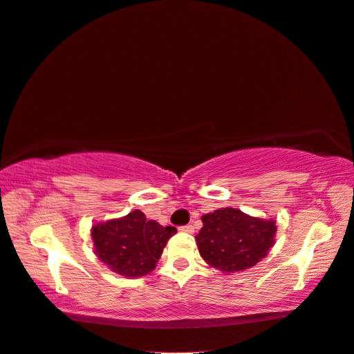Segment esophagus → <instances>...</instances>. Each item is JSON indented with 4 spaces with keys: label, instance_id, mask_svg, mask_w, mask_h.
<instances>
[{
    "label": "esophagus",
    "instance_id": "1",
    "mask_svg": "<svg viewBox=\"0 0 354 354\" xmlns=\"http://www.w3.org/2000/svg\"><path fill=\"white\" fill-rule=\"evenodd\" d=\"M179 230H181V232H186V234H192V232H194V225H191V224L183 225V227H179Z\"/></svg>",
    "mask_w": 354,
    "mask_h": 354
}]
</instances>
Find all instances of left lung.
Here are the masks:
<instances>
[{"instance_id":"8db88e82","label":"left lung","mask_w":354,"mask_h":354,"mask_svg":"<svg viewBox=\"0 0 354 354\" xmlns=\"http://www.w3.org/2000/svg\"><path fill=\"white\" fill-rule=\"evenodd\" d=\"M203 227L195 236L203 261L223 273L254 267L275 245L277 223L236 208H219L202 216Z\"/></svg>"}]
</instances>
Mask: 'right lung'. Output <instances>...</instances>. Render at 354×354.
Listing matches in <instances>:
<instances>
[{
	"label": "right lung",
	"instance_id": "1",
	"mask_svg": "<svg viewBox=\"0 0 354 354\" xmlns=\"http://www.w3.org/2000/svg\"><path fill=\"white\" fill-rule=\"evenodd\" d=\"M175 234V227H163L156 221H147L140 209L92 227L98 259L114 273L131 278L145 277L154 270L167 241Z\"/></svg>",
	"mask_w": 354,
	"mask_h": 354
}]
</instances>
